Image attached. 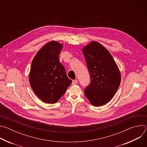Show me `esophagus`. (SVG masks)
<instances>
[{
	"label": "esophagus",
	"mask_w": 147,
	"mask_h": 147,
	"mask_svg": "<svg viewBox=\"0 0 147 147\" xmlns=\"http://www.w3.org/2000/svg\"><path fill=\"white\" fill-rule=\"evenodd\" d=\"M77 82H78V81H77V80H73V81H72V85H75V84H76L77 83Z\"/></svg>",
	"instance_id": "34e87169"
}]
</instances>
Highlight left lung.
I'll return each mask as SVG.
<instances>
[{
  "label": "left lung",
  "mask_w": 147,
  "mask_h": 147,
  "mask_svg": "<svg viewBox=\"0 0 147 147\" xmlns=\"http://www.w3.org/2000/svg\"><path fill=\"white\" fill-rule=\"evenodd\" d=\"M91 82L84 93L92 105L108 103L117 91L121 81L120 73L109 52L97 42H91L82 49Z\"/></svg>",
  "instance_id": "left-lung-1"
}]
</instances>
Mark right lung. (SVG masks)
Returning <instances> with one entry per match:
<instances>
[{
  "label": "right lung",
  "instance_id": "1",
  "mask_svg": "<svg viewBox=\"0 0 147 147\" xmlns=\"http://www.w3.org/2000/svg\"><path fill=\"white\" fill-rule=\"evenodd\" d=\"M62 48L57 42H49L38 52L31 63V87L39 98L48 103L57 102L72 82L59 61Z\"/></svg>",
  "mask_w": 147,
  "mask_h": 147
}]
</instances>
